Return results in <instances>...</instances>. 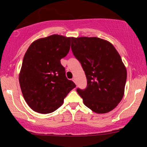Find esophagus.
<instances>
[{
    "label": "esophagus",
    "instance_id": "1",
    "mask_svg": "<svg viewBox=\"0 0 147 147\" xmlns=\"http://www.w3.org/2000/svg\"><path fill=\"white\" fill-rule=\"evenodd\" d=\"M72 81H73L75 83V84H77V80H76V78H72Z\"/></svg>",
    "mask_w": 147,
    "mask_h": 147
}]
</instances>
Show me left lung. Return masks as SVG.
Masks as SVG:
<instances>
[{"label": "left lung", "instance_id": "obj_1", "mask_svg": "<svg viewBox=\"0 0 147 147\" xmlns=\"http://www.w3.org/2000/svg\"><path fill=\"white\" fill-rule=\"evenodd\" d=\"M71 49L87 80L86 89H77L84 105L105 114L115 109L124 94L127 69L112 43L96 37L72 39Z\"/></svg>", "mask_w": 147, "mask_h": 147}]
</instances>
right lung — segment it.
Returning a JSON list of instances; mask_svg holds the SVG:
<instances>
[{"mask_svg":"<svg viewBox=\"0 0 147 147\" xmlns=\"http://www.w3.org/2000/svg\"><path fill=\"white\" fill-rule=\"evenodd\" d=\"M73 38L50 35L34 41L26 51L19 74V83L28 106L48 114L58 109L76 87L65 76L60 60L67 55Z\"/></svg>","mask_w":147,"mask_h":147,"instance_id":"obj_1","label":"right lung"}]
</instances>
